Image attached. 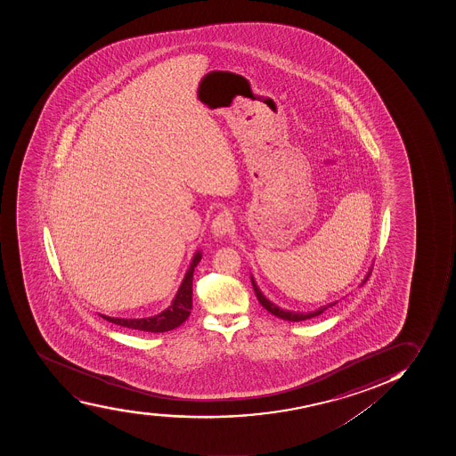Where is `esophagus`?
Returning a JSON list of instances; mask_svg holds the SVG:
<instances>
[{"label": "esophagus", "mask_w": 456, "mask_h": 456, "mask_svg": "<svg viewBox=\"0 0 456 456\" xmlns=\"http://www.w3.org/2000/svg\"><path fill=\"white\" fill-rule=\"evenodd\" d=\"M231 228H232V221H231V217L228 216V214L217 215L214 221H212V225H210L212 234L217 237V239L225 237V235L230 232Z\"/></svg>", "instance_id": "1"}]
</instances>
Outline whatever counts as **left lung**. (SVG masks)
Listing matches in <instances>:
<instances>
[{
  "label": "left lung",
  "instance_id": "8db88e82",
  "mask_svg": "<svg viewBox=\"0 0 456 456\" xmlns=\"http://www.w3.org/2000/svg\"><path fill=\"white\" fill-rule=\"evenodd\" d=\"M370 272H371V267H370L369 272L365 273L364 280H362V283L365 282V281L369 280ZM251 278V285H253V289H255L256 297H257V300H259V303L262 304V307L266 308L267 312L272 313L273 316L280 317V319H283V321L288 322H301V321H307V319H312V317L319 316V314H322V313L326 310V308L332 307V305H335V304L338 303V301H333V303L326 304V305H322V307L316 308V310H313V312H291V310H285V308H281L276 305L275 303H272L269 298H266V296L263 294L262 289H260L259 287H257V283H256L255 278H253V275L250 273Z\"/></svg>",
  "mask_w": 456,
  "mask_h": 456
}]
</instances>
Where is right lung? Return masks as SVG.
<instances>
[{
	"label": "right lung",
	"mask_w": 456,
	"mask_h": 456,
	"mask_svg": "<svg viewBox=\"0 0 456 456\" xmlns=\"http://www.w3.org/2000/svg\"><path fill=\"white\" fill-rule=\"evenodd\" d=\"M201 260V251L196 250L189 269L185 272L184 280L181 282L173 303L165 308L164 312L155 316L143 317V319H121V317H110L107 314H99L105 321L119 324L124 328L137 329L143 332H168L178 328L189 319L191 307H193V273L194 267Z\"/></svg>",
	"instance_id": "add662e5"
}]
</instances>
